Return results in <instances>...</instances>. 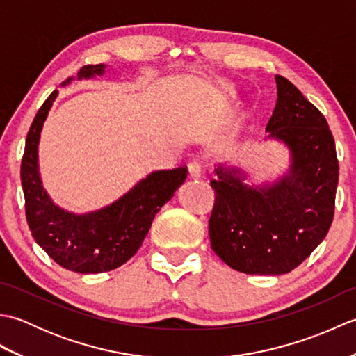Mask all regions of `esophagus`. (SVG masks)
<instances>
[{"label":"esophagus","instance_id":"1","mask_svg":"<svg viewBox=\"0 0 356 356\" xmlns=\"http://www.w3.org/2000/svg\"><path fill=\"white\" fill-rule=\"evenodd\" d=\"M188 171H190V179H200L202 177V165L194 161L188 166Z\"/></svg>","mask_w":356,"mask_h":356}]
</instances>
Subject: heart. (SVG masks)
<instances>
[{
	"mask_svg": "<svg viewBox=\"0 0 356 356\" xmlns=\"http://www.w3.org/2000/svg\"><path fill=\"white\" fill-rule=\"evenodd\" d=\"M220 95L225 97V99H231V97L236 96V88H234L232 84H228V82H223V84H220Z\"/></svg>",
	"mask_w": 356,
	"mask_h": 356,
	"instance_id": "1",
	"label": "heart"
}]
</instances>
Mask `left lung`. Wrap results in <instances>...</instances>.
<instances>
[{
	"label": "left lung",
	"mask_w": 356,
	"mask_h": 356,
	"mask_svg": "<svg viewBox=\"0 0 356 356\" xmlns=\"http://www.w3.org/2000/svg\"><path fill=\"white\" fill-rule=\"evenodd\" d=\"M275 84L266 140L283 143L289 166L255 184L241 166L217 163L211 180V246L245 274L291 272L327 236L334 218L338 161L327 120L291 81L275 74Z\"/></svg>",
	"instance_id": "left-lung-1"
}]
</instances>
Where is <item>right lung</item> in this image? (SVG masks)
Here are the masks:
<instances>
[{
    "mask_svg": "<svg viewBox=\"0 0 356 356\" xmlns=\"http://www.w3.org/2000/svg\"><path fill=\"white\" fill-rule=\"evenodd\" d=\"M105 64L84 65L76 79L102 76ZM74 78L63 82L72 84ZM55 90L38 110L27 133L21 162V184L26 199V217L35 241L59 266L78 274H99L122 266L142 246L154 216L185 182L186 168L159 170L140 179L131 190L110 205L76 214L56 205L42 186L40 172L41 131Z\"/></svg>",
    "mask_w": 356,
    "mask_h": 356,
    "instance_id": "right-lung-1",
    "label": "right lung"
}]
</instances>
